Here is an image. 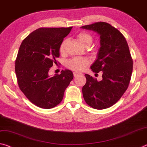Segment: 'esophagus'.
Listing matches in <instances>:
<instances>
[{
    "instance_id": "1",
    "label": "esophagus",
    "mask_w": 147,
    "mask_h": 147,
    "mask_svg": "<svg viewBox=\"0 0 147 147\" xmlns=\"http://www.w3.org/2000/svg\"><path fill=\"white\" fill-rule=\"evenodd\" d=\"M73 74H74V77H76V76H78V74H80V73H76V72H74V73H73Z\"/></svg>"
}]
</instances>
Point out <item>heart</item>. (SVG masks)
Segmentation results:
<instances>
[{
    "label": "heart",
    "mask_w": 147,
    "mask_h": 147,
    "mask_svg": "<svg viewBox=\"0 0 147 147\" xmlns=\"http://www.w3.org/2000/svg\"><path fill=\"white\" fill-rule=\"evenodd\" d=\"M78 40L80 42V43L85 47H88L93 42V37L90 33L86 31H80L76 34ZM68 43L67 39H64L59 47V52L60 54L63 55L66 52L67 46ZM91 52L93 53H95L94 49H91ZM88 65V60L84 57H73L69 59L67 62V67L69 69L75 71H82L87 67Z\"/></svg>",
    "instance_id": "b5f03b06"
}]
</instances>
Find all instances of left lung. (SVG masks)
Listing matches in <instances>:
<instances>
[{
	"label": "left lung",
	"instance_id": "left-lung-1",
	"mask_svg": "<svg viewBox=\"0 0 147 147\" xmlns=\"http://www.w3.org/2000/svg\"><path fill=\"white\" fill-rule=\"evenodd\" d=\"M82 29L92 30L100 35L97 59L91 66L94 73H102V80L97 81L86 74V83L82 88L86 103L101 110L115 105L129 84L133 71V59L124 35L106 22L84 25Z\"/></svg>",
	"mask_w": 147,
	"mask_h": 147
}]
</instances>
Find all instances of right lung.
Wrapping results in <instances>:
<instances>
[{
	"instance_id": "obj_1",
	"label": "right lung",
	"mask_w": 147,
	"mask_h": 147,
	"mask_svg": "<svg viewBox=\"0 0 147 147\" xmlns=\"http://www.w3.org/2000/svg\"><path fill=\"white\" fill-rule=\"evenodd\" d=\"M71 27H41L30 33L21 44L15 62L20 89L37 107L49 109L61 103L65 90L73 78L70 70L50 76L53 64H57L59 47Z\"/></svg>"
}]
</instances>
